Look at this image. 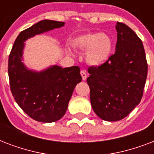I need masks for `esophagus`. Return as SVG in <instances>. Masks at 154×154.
Here are the masks:
<instances>
[{
    "mask_svg": "<svg viewBox=\"0 0 154 154\" xmlns=\"http://www.w3.org/2000/svg\"><path fill=\"white\" fill-rule=\"evenodd\" d=\"M81 75H82V80H83V81H85V80L87 79V74L84 70H82V71H81Z\"/></svg>",
    "mask_w": 154,
    "mask_h": 154,
    "instance_id": "esophagus-1",
    "label": "esophagus"
}]
</instances>
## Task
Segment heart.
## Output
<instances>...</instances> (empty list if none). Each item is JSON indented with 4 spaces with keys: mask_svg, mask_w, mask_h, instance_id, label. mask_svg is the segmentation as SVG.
Returning <instances> with one entry per match:
<instances>
[{
    "mask_svg": "<svg viewBox=\"0 0 154 154\" xmlns=\"http://www.w3.org/2000/svg\"><path fill=\"white\" fill-rule=\"evenodd\" d=\"M71 44L74 49L85 50V60L93 66H100L106 62L112 55L113 49L112 39L105 32H89L78 35L72 39ZM66 50L72 54L69 48Z\"/></svg>",
    "mask_w": 154,
    "mask_h": 154,
    "instance_id": "heart-1",
    "label": "heart"
}]
</instances>
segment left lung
<instances>
[{
  "instance_id": "left-lung-1",
  "label": "left lung",
  "mask_w": 154,
  "mask_h": 154,
  "mask_svg": "<svg viewBox=\"0 0 154 154\" xmlns=\"http://www.w3.org/2000/svg\"><path fill=\"white\" fill-rule=\"evenodd\" d=\"M116 52L101 66L90 67L87 83L94 112L104 121L117 122L129 114L143 95L148 65L141 39L117 22Z\"/></svg>"
}]
</instances>
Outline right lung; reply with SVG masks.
Returning a JSON list of instances; mask_svg holds the SVG:
<instances>
[{
	"instance_id": "add662e5",
	"label": "right lung",
	"mask_w": 154,
	"mask_h": 154,
	"mask_svg": "<svg viewBox=\"0 0 154 154\" xmlns=\"http://www.w3.org/2000/svg\"><path fill=\"white\" fill-rule=\"evenodd\" d=\"M65 22L43 20L20 32L8 57L10 89L16 102L35 121L51 123L65 115L75 86L82 82L78 66L54 65L42 70L30 69L23 63L25 42L36 35L61 28Z\"/></svg>"
}]
</instances>
